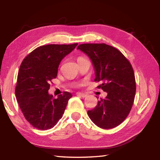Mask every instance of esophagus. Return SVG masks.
Here are the masks:
<instances>
[{
  "mask_svg": "<svg viewBox=\"0 0 160 160\" xmlns=\"http://www.w3.org/2000/svg\"><path fill=\"white\" fill-rule=\"evenodd\" d=\"M78 96H80V97H82V98H86L87 96V94H86V93H76Z\"/></svg>",
  "mask_w": 160,
  "mask_h": 160,
  "instance_id": "34e87169",
  "label": "esophagus"
}]
</instances>
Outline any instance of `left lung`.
I'll use <instances>...</instances> for the list:
<instances>
[{
  "label": "left lung",
  "mask_w": 160,
  "mask_h": 160,
  "mask_svg": "<svg viewBox=\"0 0 160 160\" xmlns=\"http://www.w3.org/2000/svg\"><path fill=\"white\" fill-rule=\"evenodd\" d=\"M90 58L96 71L98 89L107 93L93 109L87 113L98 127H116L130 113L133 104L136 84L133 69L120 51L104 43L81 44L77 47Z\"/></svg>",
  "instance_id": "left-lung-1"
}]
</instances>
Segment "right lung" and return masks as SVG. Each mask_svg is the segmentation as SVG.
<instances>
[{
    "label": "right lung",
    "instance_id": "add662e5",
    "mask_svg": "<svg viewBox=\"0 0 160 160\" xmlns=\"http://www.w3.org/2000/svg\"><path fill=\"white\" fill-rule=\"evenodd\" d=\"M78 45H42L27 56L20 64L15 94L25 119L30 124L45 131L55 126L72 97L64 91L57 98L48 91L52 80L56 78L60 62Z\"/></svg>",
    "mask_w": 160,
    "mask_h": 160
}]
</instances>
